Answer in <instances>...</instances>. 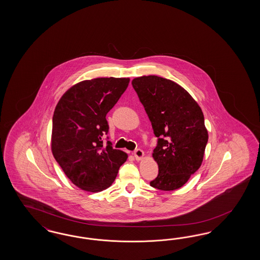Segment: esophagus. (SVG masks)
Masks as SVG:
<instances>
[{
	"mask_svg": "<svg viewBox=\"0 0 260 260\" xmlns=\"http://www.w3.org/2000/svg\"><path fill=\"white\" fill-rule=\"evenodd\" d=\"M134 157L136 160H141L144 157V151L140 149H136L134 150Z\"/></svg>",
	"mask_w": 260,
	"mask_h": 260,
	"instance_id": "34e87169",
	"label": "esophagus"
}]
</instances>
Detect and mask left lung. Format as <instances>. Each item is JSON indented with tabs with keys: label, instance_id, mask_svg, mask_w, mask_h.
Instances as JSON below:
<instances>
[{
	"label": "left lung",
	"instance_id": "1",
	"mask_svg": "<svg viewBox=\"0 0 260 260\" xmlns=\"http://www.w3.org/2000/svg\"><path fill=\"white\" fill-rule=\"evenodd\" d=\"M132 84L157 137L152 157L159 173L150 186L179 189L203 161L209 138L203 112L189 92L172 80L150 75L134 78Z\"/></svg>",
	"mask_w": 260,
	"mask_h": 260
}]
</instances>
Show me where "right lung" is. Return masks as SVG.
<instances>
[{"mask_svg":"<svg viewBox=\"0 0 260 260\" xmlns=\"http://www.w3.org/2000/svg\"><path fill=\"white\" fill-rule=\"evenodd\" d=\"M129 78H96L71 87L56 106L51 150L64 174L80 189L98 192L115 180L127 154L103 143L109 133L107 113L128 86ZM109 139V137H107Z\"/></svg>","mask_w":260,"mask_h":260,"instance_id":"obj_1","label":"right lung"}]
</instances>
